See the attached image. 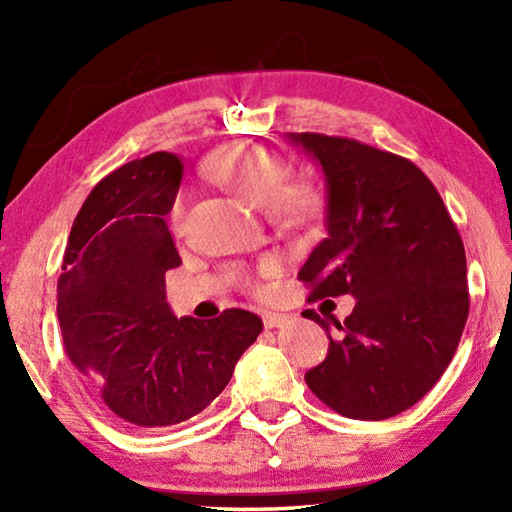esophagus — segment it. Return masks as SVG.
I'll list each match as a JSON object with an SVG mask.
<instances>
[{"label": "esophagus", "instance_id": "34e87169", "mask_svg": "<svg viewBox=\"0 0 512 512\" xmlns=\"http://www.w3.org/2000/svg\"><path fill=\"white\" fill-rule=\"evenodd\" d=\"M262 320H264V327H266V329H275V327L287 325L289 316H284V314H275V311H264V314H262Z\"/></svg>", "mask_w": 512, "mask_h": 512}]
</instances>
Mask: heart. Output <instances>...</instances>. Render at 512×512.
Masks as SVG:
<instances>
[{"instance_id":"obj_1","label":"heart","mask_w":512,"mask_h":512,"mask_svg":"<svg viewBox=\"0 0 512 512\" xmlns=\"http://www.w3.org/2000/svg\"><path fill=\"white\" fill-rule=\"evenodd\" d=\"M205 173L253 205L268 203V212L282 225L307 223L318 210V192L307 183L284 185L289 162L266 146H225L205 162ZM171 230L180 232L185 221V198L178 196L169 214Z\"/></svg>"}]
</instances>
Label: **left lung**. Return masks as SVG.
Here are the masks:
<instances>
[{
    "instance_id": "left-lung-1",
    "label": "left lung",
    "mask_w": 512,
    "mask_h": 512,
    "mask_svg": "<svg viewBox=\"0 0 512 512\" xmlns=\"http://www.w3.org/2000/svg\"><path fill=\"white\" fill-rule=\"evenodd\" d=\"M325 176L327 237L298 277L309 300L350 293L352 314L305 381L329 409L386 420L420 402L443 377L461 341L467 296L465 248L431 180L400 155L348 137L289 133Z\"/></svg>"
}]
</instances>
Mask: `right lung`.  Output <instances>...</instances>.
Here are the masks:
<instances>
[{"instance_id":"right-lung-1","label":"right lung","mask_w":512,"mask_h":512,"mask_svg":"<svg viewBox=\"0 0 512 512\" xmlns=\"http://www.w3.org/2000/svg\"><path fill=\"white\" fill-rule=\"evenodd\" d=\"M183 162L158 151L108 173L76 214L58 280V323L69 361L119 420L169 427L228 386L262 318H176L164 273L180 266L164 216Z\"/></svg>"}]
</instances>
